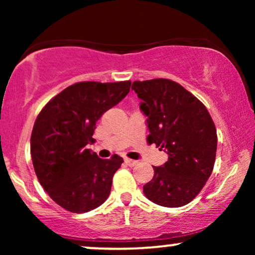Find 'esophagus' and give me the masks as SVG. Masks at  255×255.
Listing matches in <instances>:
<instances>
[{
    "instance_id": "34e87169",
    "label": "esophagus",
    "mask_w": 255,
    "mask_h": 255,
    "mask_svg": "<svg viewBox=\"0 0 255 255\" xmlns=\"http://www.w3.org/2000/svg\"><path fill=\"white\" fill-rule=\"evenodd\" d=\"M125 163H126V164H127L128 166H134V165H136V164H137L136 160L129 159V158H126V159H125Z\"/></svg>"
}]
</instances>
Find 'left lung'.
Instances as JSON below:
<instances>
[{
  "label": "left lung",
  "instance_id": "obj_1",
  "mask_svg": "<svg viewBox=\"0 0 255 255\" xmlns=\"http://www.w3.org/2000/svg\"><path fill=\"white\" fill-rule=\"evenodd\" d=\"M131 90L141 99L147 116L148 144L168 154L153 166V178L144 186L148 200L165 207L187 205L211 176L217 151V130L205 105L169 79L134 81Z\"/></svg>",
  "mask_w": 255,
  "mask_h": 255
}]
</instances>
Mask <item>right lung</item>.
<instances>
[{
	"mask_svg": "<svg viewBox=\"0 0 255 255\" xmlns=\"http://www.w3.org/2000/svg\"><path fill=\"white\" fill-rule=\"evenodd\" d=\"M130 81L71 85L43 108L31 134L34 171L49 197L73 213L101 206L124 159L98 158L85 148L93 144L96 122L128 95Z\"/></svg>",
	"mask_w": 255,
	"mask_h": 255,
	"instance_id": "right-lung-1",
	"label": "right lung"
}]
</instances>
